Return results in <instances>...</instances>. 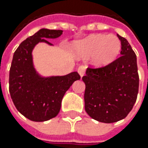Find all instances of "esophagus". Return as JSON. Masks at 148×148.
<instances>
[{"instance_id":"34e87169","label":"esophagus","mask_w":148,"mask_h":148,"mask_svg":"<svg viewBox=\"0 0 148 148\" xmlns=\"http://www.w3.org/2000/svg\"><path fill=\"white\" fill-rule=\"evenodd\" d=\"M77 71H78L79 75L82 77L83 76L85 75V72H86V66H80L78 67V69H77Z\"/></svg>"}]
</instances>
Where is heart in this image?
Masks as SVG:
<instances>
[{
    "label": "heart",
    "mask_w": 148,
    "mask_h": 148,
    "mask_svg": "<svg viewBox=\"0 0 148 148\" xmlns=\"http://www.w3.org/2000/svg\"><path fill=\"white\" fill-rule=\"evenodd\" d=\"M121 48L120 40L114 35L93 34L77 43L76 51L83 58L94 56V64L101 67L114 62L120 53Z\"/></svg>",
    "instance_id": "heart-1"
}]
</instances>
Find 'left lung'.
<instances>
[{
    "mask_svg": "<svg viewBox=\"0 0 148 148\" xmlns=\"http://www.w3.org/2000/svg\"><path fill=\"white\" fill-rule=\"evenodd\" d=\"M121 56L102 67H88L82 81L86 84L85 110L101 123L119 121L132 110L138 93L137 57L128 40L118 34Z\"/></svg>",
    "mask_w": 148,
    "mask_h": 148,
    "instance_id": "8db88e82",
    "label": "left lung"
}]
</instances>
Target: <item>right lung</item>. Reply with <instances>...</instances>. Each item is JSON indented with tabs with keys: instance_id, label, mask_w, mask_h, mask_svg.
Here are the masks:
<instances>
[{
	"instance_id": "1",
	"label": "right lung",
	"mask_w": 148,
	"mask_h": 148,
	"mask_svg": "<svg viewBox=\"0 0 148 148\" xmlns=\"http://www.w3.org/2000/svg\"><path fill=\"white\" fill-rule=\"evenodd\" d=\"M62 30L41 29L27 38L15 50L10 69L9 90L17 110L29 120L47 121L58 115L66 91L75 81L77 71L66 76L42 77L33 64L32 51L39 42L53 45L47 39L57 38Z\"/></svg>"
}]
</instances>
